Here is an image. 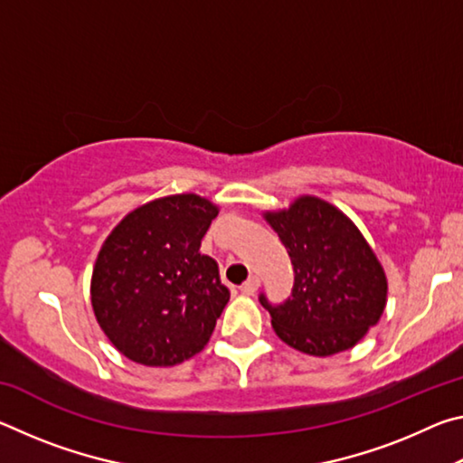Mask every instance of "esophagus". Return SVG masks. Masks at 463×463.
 Segmentation results:
<instances>
[{
    "label": "esophagus",
    "mask_w": 463,
    "mask_h": 463,
    "mask_svg": "<svg viewBox=\"0 0 463 463\" xmlns=\"http://www.w3.org/2000/svg\"><path fill=\"white\" fill-rule=\"evenodd\" d=\"M257 288H260V278L257 276H250L245 284L241 286V289H242V294H247V296H253L255 292H257Z\"/></svg>",
    "instance_id": "1"
}]
</instances>
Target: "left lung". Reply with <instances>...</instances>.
Returning a JSON list of instances; mask_svg holds the SVG:
<instances>
[{
    "label": "left lung",
    "instance_id": "1",
    "mask_svg": "<svg viewBox=\"0 0 463 463\" xmlns=\"http://www.w3.org/2000/svg\"><path fill=\"white\" fill-rule=\"evenodd\" d=\"M294 268L292 292L269 310L278 336L302 354L326 357L354 347L386 307V276L355 224L312 195L265 214Z\"/></svg>",
    "mask_w": 463,
    "mask_h": 463
}]
</instances>
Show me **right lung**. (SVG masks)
Segmentation results:
<instances>
[{"mask_svg":"<svg viewBox=\"0 0 463 463\" xmlns=\"http://www.w3.org/2000/svg\"><path fill=\"white\" fill-rule=\"evenodd\" d=\"M216 214L213 202L177 194L137 208L106 239L91 307L101 331L132 362L175 365L208 343L231 298L216 261L200 253Z\"/></svg>","mask_w":463,"mask_h":463,"instance_id":"right-lung-1","label":"right lung"}]
</instances>
